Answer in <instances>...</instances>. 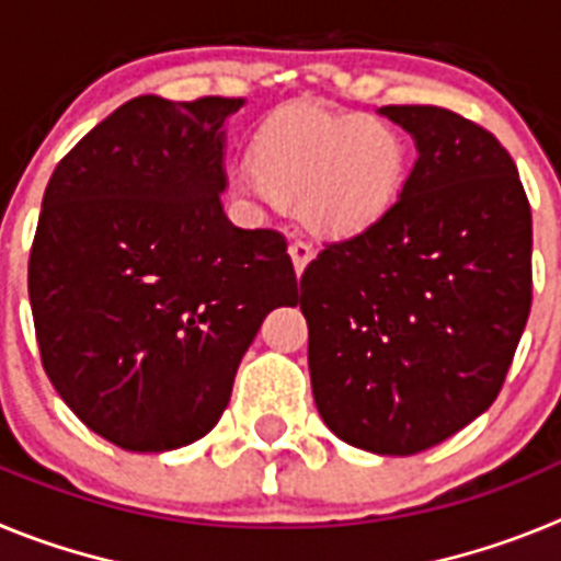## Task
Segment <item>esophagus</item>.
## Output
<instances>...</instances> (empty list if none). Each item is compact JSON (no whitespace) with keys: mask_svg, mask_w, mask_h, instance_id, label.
Returning <instances> with one entry per match:
<instances>
[{"mask_svg":"<svg viewBox=\"0 0 561 561\" xmlns=\"http://www.w3.org/2000/svg\"><path fill=\"white\" fill-rule=\"evenodd\" d=\"M289 257H291V266H295L297 277H300V275H304L306 266H309L311 257H314V247L306 244V241H291Z\"/></svg>","mask_w":561,"mask_h":561,"instance_id":"obj_1","label":"esophagus"}]
</instances>
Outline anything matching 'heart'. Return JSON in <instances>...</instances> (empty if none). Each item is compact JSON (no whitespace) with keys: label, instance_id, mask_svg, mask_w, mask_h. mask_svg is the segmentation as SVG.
Returning a JSON list of instances; mask_svg holds the SVG:
<instances>
[{"label":"heart","instance_id":"heart-1","mask_svg":"<svg viewBox=\"0 0 561 561\" xmlns=\"http://www.w3.org/2000/svg\"><path fill=\"white\" fill-rule=\"evenodd\" d=\"M404 176V142L379 117L314 106L277 112L252 146V165L230 187L252 207L300 205L323 236H354L388 213Z\"/></svg>","mask_w":561,"mask_h":561}]
</instances>
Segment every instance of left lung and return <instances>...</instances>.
<instances>
[{
  "label": "left lung",
  "instance_id": "8db88e82",
  "mask_svg": "<svg viewBox=\"0 0 561 561\" xmlns=\"http://www.w3.org/2000/svg\"><path fill=\"white\" fill-rule=\"evenodd\" d=\"M415 140L399 199L306 266L314 404L331 433L415 455L492 408L531 311V207L492 131L385 106Z\"/></svg>",
  "mask_w": 561,
  "mask_h": 561
}]
</instances>
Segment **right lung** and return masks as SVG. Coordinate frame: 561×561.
<instances>
[{
    "mask_svg": "<svg viewBox=\"0 0 561 561\" xmlns=\"http://www.w3.org/2000/svg\"><path fill=\"white\" fill-rule=\"evenodd\" d=\"M241 98L114 108L47 182L27 289L44 370L92 433L168 453L216 427L264 317L297 304L286 238L225 216Z\"/></svg>",
    "mask_w": 561,
    "mask_h": 561,
    "instance_id": "1",
    "label": "right lung"
}]
</instances>
